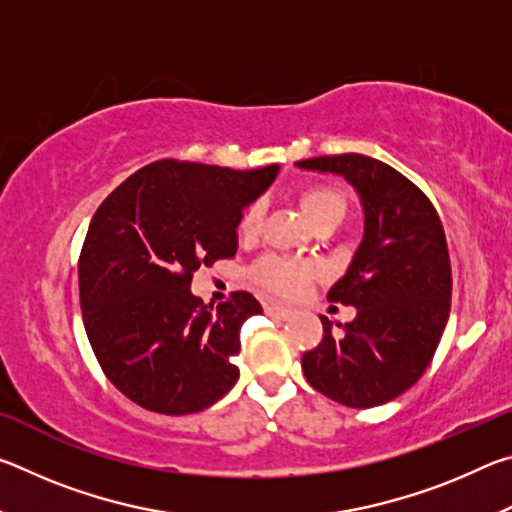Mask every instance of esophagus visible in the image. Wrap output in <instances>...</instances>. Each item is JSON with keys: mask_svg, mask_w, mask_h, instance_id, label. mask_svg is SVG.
Here are the masks:
<instances>
[{"mask_svg": "<svg viewBox=\"0 0 512 512\" xmlns=\"http://www.w3.org/2000/svg\"><path fill=\"white\" fill-rule=\"evenodd\" d=\"M264 311L266 316H271L275 320H287L291 316V309L284 305H277V302H264Z\"/></svg>", "mask_w": 512, "mask_h": 512, "instance_id": "obj_1", "label": "esophagus"}]
</instances>
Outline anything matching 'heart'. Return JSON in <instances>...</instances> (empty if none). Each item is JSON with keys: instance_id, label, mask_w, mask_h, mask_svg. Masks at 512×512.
I'll return each instance as SVG.
<instances>
[{"instance_id": "1", "label": "heart", "mask_w": 512, "mask_h": 512, "mask_svg": "<svg viewBox=\"0 0 512 512\" xmlns=\"http://www.w3.org/2000/svg\"><path fill=\"white\" fill-rule=\"evenodd\" d=\"M300 207L307 221L316 228L318 223L327 219H343L348 203H345L343 194L332 187H309L300 194ZM262 219L264 205H248L239 219V235L244 239L257 237L259 228H262ZM311 273H314V268L309 264H300L284 257H266L255 266V280L266 289L282 293V296L298 293L307 284Z\"/></svg>"}]
</instances>
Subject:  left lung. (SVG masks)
Segmentation results:
<instances>
[{
  "instance_id": "8db88e82",
  "label": "left lung",
  "mask_w": 512,
  "mask_h": 512,
  "mask_svg": "<svg viewBox=\"0 0 512 512\" xmlns=\"http://www.w3.org/2000/svg\"><path fill=\"white\" fill-rule=\"evenodd\" d=\"M296 167L343 176L363 207L361 244L327 293L357 316L341 334L320 316L323 341L302 354V370L329 400L352 409L386 404L422 377L447 325L452 266L443 223L409 178L368 155H325Z\"/></svg>"
}]
</instances>
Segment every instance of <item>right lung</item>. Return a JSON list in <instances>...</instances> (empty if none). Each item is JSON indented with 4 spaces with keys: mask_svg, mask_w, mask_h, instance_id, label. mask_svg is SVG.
<instances>
[{
    "mask_svg": "<svg viewBox=\"0 0 512 512\" xmlns=\"http://www.w3.org/2000/svg\"><path fill=\"white\" fill-rule=\"evenodd\" d=\"M280 167L235 171L160 160L126 178L92 216L79 259L85 332L106 377L164 415L203 411L237 384L248 291L207 309L198 266L235 257L239 219Z\"/></svg>",
    "mask_w": 512,
    "mask_h": 512,
    "instance_id": "add662e5",
    "label": "right lung"
}]
</instances>
